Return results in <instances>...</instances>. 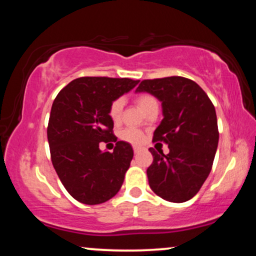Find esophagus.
I'll return each instance as SVG.
<instances>
[{
	"label": "esophagus",
	"mask_w": 256,
	"mask_h": 256,
	"mask_svg": "<svg viewBox=\"0 0 256 256\" xmlns=\"http://www.w3.org/2000/svg\"><path fill=\"white\" fill-rule=\"evenodd\" d=\"M140 149H142V148H140V146H134V152H140Z\"/></svg>",
	"instance_id": "34e87169"
}]
</instances>
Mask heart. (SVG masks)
Returning a JSON list of instances; mask_svg holds the SVG:
<instances>
[{
	"label": "heart",
	"instance_id": "b5f03b06",
	"mask_svg": "<svg viewBox=\"0 0 256 256\" xmlns=\"http://www.w3.org/2000/svg\"><path fill=\"white\" fill-rule=\"evenodd\" d=\"M134 100H136L137 104L140 106V107L144 112H148L150 108L158 106L156 98H155L152 95H150V94H146V92L138 94ZM122 107H124V102H122V98H116L112 102L110 107V116L114 122H118L120 118H122ZM120 137H122V140H126V142L134 143V144L140 143L143 140H144V134H143V132L138 130V128H125V130L120 134Z\"/></svg>",
	"mask_w": 256,
	"mask_h": 256
}]
</instances>
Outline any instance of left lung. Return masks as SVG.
<instances>
[{
    "label": "left lung",
    "mask_w": 256,
    "mask_h": 256,
    "mask_svg": "<svg viewBox=\"0 0 256 256\" xmlns=\"http://www.w3.org/2000/svg\"><path fill=\"white\" fill-rule=\"evenodd\" d=\"M136 92H149L162 106L152 142H164L170 152L150 148L152 164L146 170L149 186L170 202L192 198L210 176L219 142L216 108L192 79L166 77L140 82Z\"/></svg>",
    "instance_id": "1"
}]
</instances>
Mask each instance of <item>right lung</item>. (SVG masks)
Masks as SVG:
<instances>
[{
    "label": "right lung",
    "instance_id": "add662e5",
    "mask_svg": "<svg viewBox=\"0 0 256 256\" xmlns=\"http://www.w3.org/2000/svg\"><path fill=\"white\" fill-rule=\"evenodd\" d=\"M137 84L130 78L82 77L52 102L46 130L52 162L64 189L82 204H104L124 183L134 150L114 136L110 107ZM101 142H116L114 152H101Z\"/></svg>",
    "mask_w": 256,
    "mask_h": 256
}]
</instances>
